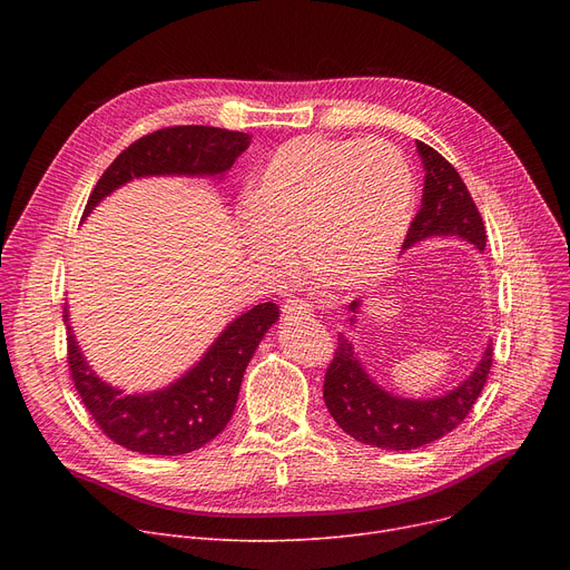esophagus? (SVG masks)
I'll return each mask as SVG.
<instances>
[{"label": "esophagus", "instance_id": "1", "mask_svg": "<svg viewBox=\"0 0 570 570\" xmlns=\"http://www.w3.org/2000/svg\"><path fill=\"white\" fill-rule=\"evenodd\" d=\"M282 312H284V316L286 318H305V316H309L314 309H312V305L305 301V297H288V301L284 303V307H282Z\"/></svg>", "mask_w": 570, "mask_h": 570}]
</instances>
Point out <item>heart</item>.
I'll return each instance as SVG.
<instances>
[{"mask_svg": "<svg viewBox=\"0 0 570 570\" xmlns=\"http://www.w3.org/2000/svg\"><path fill=\"white\" fill-rule=\"evenodd\" d=\"M415 179L387 140L303 136L279 145L254 173L239 213L247 252L291 275L303 261L340 291L387 273L413 222Z\"/></svg>", "mask_w": 570, "mask_h": 570, "instance_id": "heart-1", "label": "heart"}]
</instances>
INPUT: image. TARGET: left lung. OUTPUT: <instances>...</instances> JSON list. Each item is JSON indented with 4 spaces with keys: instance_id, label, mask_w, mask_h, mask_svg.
Instances as JSON below:
<instances>
[{
    "instance_id": "1",
    "label": "left lung",
    "mask_w": 570,
    "mask_h": 570,
    "mask_svg": "<svg viewBox=\"0 0 570 570\" xmlns=\"http://www.w3.org/2000/svg\"><path fill=\"white\" fill-rule=\"evenodd\" d=\"M415 147L425 166V189L423 205L404 237V247L432 235H458L483 252L488 243L485 224L464 179L434 147L421 140ZM357 307L361 301H353L348 312H357ZM492 361L494 348L490 344L483 361L455 391L436 400H402L385 393L365 374L351 342L340 333L335 355L325 370L323 400L335 423L355 441L385 448V451H413L462 425L483 393Z\"/></svg>"
}]
</instances>
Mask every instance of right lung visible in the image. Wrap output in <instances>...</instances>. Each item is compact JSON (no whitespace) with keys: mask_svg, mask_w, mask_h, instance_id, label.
Here are the masks:
<instances>
[{"mask_svg":"<svg viewBox=\"0 0 570 570\" xmlns=\"http://www.w3.org/2000/svg\"><path fill=\"white\" fill-rule=\"evenodd\" d=\"M249 140L252 136L243 131L198 125L147 134L122 149L104 170L82 215L92 213L101 198L131 177L219 175L245 153ZM277 318L279 307L275 303L256 305L237 316L207 348L203 361L166 391L122 395L87 367L65 309L71 381L85 409L110 441L142 455H185L198 451L228 425L245 370L267 327Z\"/></svg>","mask_w":570,"mask_h":570,"instance_id":"add662e5","label":"right lung"}]
</instances>
